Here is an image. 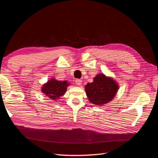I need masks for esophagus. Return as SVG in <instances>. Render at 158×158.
I'll list each match as a JSON object with an SVG mask.
<instances>
[{
  "mask_svg": "<svg viewBox=\"0 0 158 158\" xmlns=\"http://www.w3.org/2000/svg\"><path fill=\"white\" fill-rule=\"evenodd\" d=\"M75 83L77 84V85H81L82 84V81L81 80V79H77V80H75Z\"/></svg>",
  "mask_w": 158,
  "mask_h": 158,
  "instance_id": "esophagus-1",
  "label": "esophagus"
}]
</instances>
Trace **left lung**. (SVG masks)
<instances>
[{
  "mask_svg": "<svg viewBox=\"0 0 158 158\" xmlns=\"http://www.w3.org/2000/svg\"><path fill=\"white\" fill-rule=\"evenodd\" d=\"M118 89V85L114 80L104 74L97 75L93 83L85 85V91L90 102L99 106L111 101Z\"/></svg>",
  "mask_w": 158,
  "mask_h": 158,
  "instance_id": "left-lung-1",
  "label": "left lung"
}]
</instances>
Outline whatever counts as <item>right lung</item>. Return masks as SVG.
<instances>
[{
    "label": "right lung",
    "mask_w": 158,
    "mask_h": 158,
    "mask_svg": "<svg viewBox=\"0 0 158 158\" xmlns=\"http://www.w3.org/2000/svg\"><path fill=\"white\" fill-rule=\"evenodd\" d=\"M69 85V83L66 81H60L52 79L48 81L47 83L43 85L42 91L46 94V95L52 100H57L60 98V97L63 96L65 93L67 87Z\"/></svg>",
    "instance_id": "obj_1"
}]
</instances>
